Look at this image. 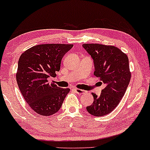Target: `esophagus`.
Returning a JSON list of instances; mask_svg holds the SVG:
<instances>
[{"mask_svg": "<svg viewBox=\"0 0 150 150\" xmlns=\"http://www.w3.org/2000/svg\"><path fill=\"white\" fill-rule=\"evenodd\" d=\"M74 91L77 93V94H82L85 92V91L83 90V89H78V88H75Z\"/></svg>", "mask_w": 150, "mask_h": 150, "instance_id": "34e87169", "label": "esophagus"}]
</instances>
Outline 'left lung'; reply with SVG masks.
I'll return each instance as SVG.
<instances>
[{
  "label": "left lung",
  "instance_id": "8db88e82",
  "mask_svg": "<svg viewBox=\"0 0 150 150\" xmlns=\"http://www.w3.org/2000/svg\"><path fill=\"white\" fill-rule=\"evenodd\" d=\"M83 47L94 61V74L105 85L100 96L92 93L94 102L86 109L93 116L107 115L117 107L129 83L128 57L114 46L96 43L83 44Z\"/></svg>",
  "mask_w": 150,
  "mask_h": 150
}]
</instances>
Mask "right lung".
<instances>
[{
    "label": "right lung",
    "mask_w": 150,
    "mask_h": 150,
    "mask_svg": "<svg viewBox=\"0 0 150 150\" xmlns=\"http://www.w3.org/2000/svg\"><path fill=\"white\" fill-rule=\"evenodd\" d=\"M73 45L42 44L26 50L19 58L16 81L19 89L31 108L42 116H50L61 108L69 88L49 83L61 68L64 55Z\"/></svg>",
    "instance_id": "right-lung-1"
}]
</instances>
